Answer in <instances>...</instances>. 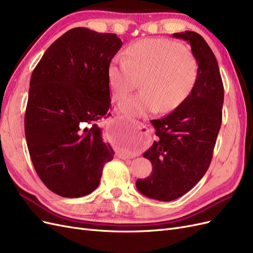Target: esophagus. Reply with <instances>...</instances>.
<instances>
[{"mask_svg":"<svg viewBox=\"0 0 253 253\" xmlns=\"http://www.w3.org/2000/svg\"><path fill=\"white\" fill-rule=\"evenodd\" d=\"M135 127L139 131V139H138L139 147L140 148L147 147V144L151 140V135H150L149 128L145 126L143 124H140V122H136Z\"/></svg>","mask_w":253,"mask_h":253,"instance_id":"esophagus-1","label":"esophagus"}]
</instances>
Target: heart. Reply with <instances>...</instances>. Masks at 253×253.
Here are the masks:
<instances>
[{
    "mask_svg": "<svg viewBox=\"0 0 253 253\" xmlns=\"http://www.w3.org/2000/svg\"><path fill=\"white\" fill-rule=\"evenodd\" d=\"M198 77V63L182 44L167 39H147L125 50V60L114 59L108 81L115 101H121L140 80L142 91L119 104L129 117H143L158 110L168 113L185 102Z\"/></svg>",
    "mask_w": 253,
    "mask_h": 253,
    "instance_id": "obj_1",
    "label": "heart"
}]
</instances>
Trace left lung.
I'll return each instance as SVG.
<instances>
[{
  "mask_svg": "<svg viewBox=\"0 0 253 253\" xmlns=\"http://www.w3.org/2000/svg\"><path fill=\"white\" fill-rule=\"evenodd\" d=\"M191 45L198 77L187 100L166 117L152 120L158 139L143 153L153 170L136 180L139 192L153 200L171 202L192 189L210 166L221 125L224 85L215 56L204 38L186 30L173 34Z\"/></svg>",
  "mask_w": 253,
  "mask_h": 253,
  "instance_id": "obj_1",
  "label": "left lung"
}]
</instances>
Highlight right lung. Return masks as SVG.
<instances>
[{
  "label": "right lung",
  "instance_id": "add662e5",
  "mask_svg": "<svg viewBox=\"0 0 253 253\" xmlns=\"http://www.w3.org/2000/svg\"><path fill=\"white\" fill-rule=\"evenodd\" d=\"M122 44L115 34L76 27L33 72L24 119L29 155L44 185L62 197L93 192L114 158L98 122L111 106L108 67Z\"/></svg>",
  "mask_w": 253,
  "mask_h": 253
}]
</instances>
